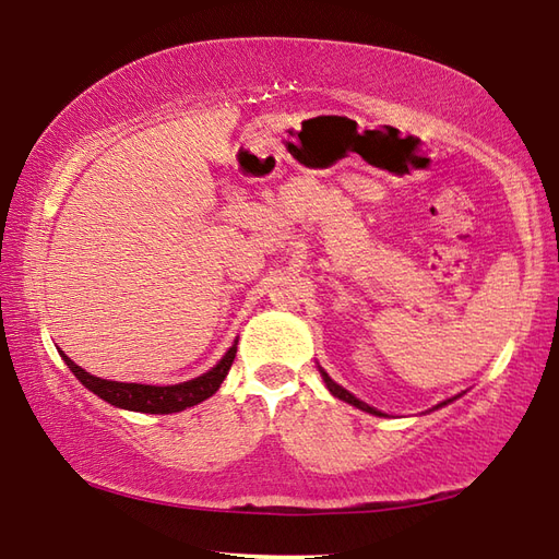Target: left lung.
Returning <instances> with one entry per match:
<instances>
[{
	"label": "left lung",
	"mask_w": 559,
	"mask_h": 559,
	"mask_svg": "<svg viewBox=\"0 0 559 559\" xmlns=\"http://www.w3.org/2000/svg\"><path fill=\"white\" fill-rule=\"evenodd\" d=\"M321 377H323V382H325V386L331 389V394L333 396H338V399H343V402H347V404H353V406H357V408H362V411H367V414H374V416H384V414H379L377 408H372V406H367L365 402H360V399H355L350 392H347V389H343L341 384H335L333 379L325 374L323 370H321ZM448 402H452V399H448ZM448 402H443V404H438V406H445Z\"/></svg>",
	"instance_id": "1"
}]
</instances>
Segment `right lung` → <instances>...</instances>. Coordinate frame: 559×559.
I'll return each instance as SVG.
<instances>
[{
	"instance_id": "1",
	"label": "right lung",
	"mask_w": 559,
	"mask_h": 559,
	"mask_svg": "<svg viewBox=\"0 0 559 559\" xmlns=\"http://www.w3.org/2000/svg\"><path fill=\"white\" fill-rule=\"evenodd\" d=\"M62 360L72 370L80 382L90 389V392L97 394L104 402L111 406L129 408V411H141V414H177V411H185L194 404H202L204 399L216 394V389L224 382L230 365L236 360V345L224 355L216 367H212L206 374L189 379L182 384H170V386H153V384H126V382H109V379L94 377L84 372L80 365H75L70 357L60 350Z\"/></svg>"
}]
</instances>
